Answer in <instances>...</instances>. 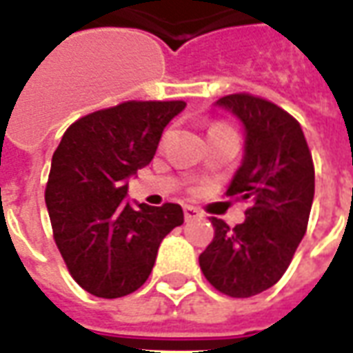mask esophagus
Instances as JSON below:
<instances>
[{"mask_svg": "<svg viewBox=\"0 0 353 353\" xmlns=\"http://www.w3.org/2000/svg\"><path fill=\"white\" fill-rule=\"evenodd\" d=\"M183 214H185V219H187V221H189V219L202 218V212L199 210V208H194V206H185Z\"/></svg>", "mask_w": 353, "mask_h": 353, "instance_id": "obj_1", "label": "esophagus"}]
</instances>
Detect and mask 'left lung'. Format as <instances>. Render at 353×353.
Returning <instances> with one entry per match:
<instances>
[{
    "label": "left lung",
    "mask_w": 353,
    "mask_h": 353,
    "mask_svg": "<svg viewBox=\"0 0 353 353\" xmlns=\"http://www.w3.org/2000/svg\"><path fill=\"white\" fill-rule=\"evenodd\" d=\"M214 105L231 112L245 130V157L225 194L248 201L250 208L233 229L212 218L214 241L199 263L216 290L248 298L283 277L305 235L314 162L300 124L277 105L248 93L225 95Z\"/></svg>",
    "instance_id": "obj_1"
}]
</instances>
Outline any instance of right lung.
I'll use <instances>...</instances> for the list:
<instances>
[{"instance_id":"1","label":"right lung","mask_w":353,"mask_h":353,"mask_svg":"<svg viewBox=\"0 0 353 353\" xmlns=\"http://www.w3.org/2000/svg\"><path fill=\"white\" fill-rule=\"evenodd\" d=\"M183 101H128L76 120L51 160L46 204L74 281L99 298L132 294L151 275L162 239L183 223L179 204L125 201Z\"/></svg>"}]
</instances>
